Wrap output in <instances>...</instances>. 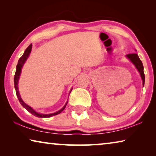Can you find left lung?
<instances>
[{
    "instance_id": "1",
    "label": "left lung",
    "mask_w": 156,
    "mask_h": 156,
    "mask_svg": "<svg viewBox=\"0 0 156 156\" xmlns=\"http://www.w3.org/2000/svg\"><path fill=\"white\" fill-rule=\"evenodd\" d=\"M126 57L131 60V61L135 65L137 69L138 70V72L140 73L141 78L142 79V83H143V86L144 84V80H145V76L144 73V67L142 65V62L139 58L138 55L136 54V53H133V54H129L126 55Z\"/></svg>"
}]
</instances>
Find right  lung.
<instances>
[{
    "instance_id": "add662e5",
    "label": "right lung",
    "mask_w": 156,
    "mask_h": 156,
    "mask_svg": "<svg viewBox=\"0 0 156 156\" xmlns=\"http://www.w3.org/2000/svg\"><path fill=\"white\" fill-rule=\"evenodd\" d=\"M31 48H32V44H30L27 48L25 49V51L23 56L20 58L19 60H18V64L16 66V73L14 75V87H15V89H16V96L18 97V100H19V102L21 104V105H22V106L24 108H25V109H27L29 112H30L31 114H33L34 115L36 116V117H39V118H49V117H51V116H53V115H56L57 114H59L60 113H61L62 111L65 109V108L66 107V105H67L68 102H67V103L65 104V106L63 107L61 109L59 110L58 112L54 113H51V114H42V113H39L38 112H35V111H34L32 108H31L30 106H28L27 104H25V102H23L22 98H21L20 94H19V91H18V80H19V77L20 75V72H21V69H22L25 62L26 61V60L27 59L29 55H30V54L31 53ZM72 89H71V91H72ZM71 91H70V93H71Z\"/></svg>"
}]
</instances>
